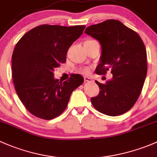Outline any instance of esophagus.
<instances>
[{
  "instance_id": "1",
  "label": "esophagus",
  "mask_w": 157,
  "mask_h": 157,
  "mask_svg": "<svg viewBox=\"0 0 157 157\" xmlns=\"http://www.w3.org/2000/svg\"><path fill=\"white\" fill-rule=\"evenodd\" d=\"M85 82H93L92 78H89V77H85Z\"/></svg>"
}]
</instances>
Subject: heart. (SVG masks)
<instances>
[{"instance_id": "b5f03b06", "label": "heart", "mask_w": 157, "mask_h": 157, "mask_svg": "<svg viewBox=\"0 0 157 157\" xmlns=\"http://www.w3.org/2000/svg\"><path fill=\"white\" fill-rule=\"evenodd\" d=\"M82 72H83V73H88V72H89V69L88 68H83V69H82Z\"/></svg>"}]
</instances>
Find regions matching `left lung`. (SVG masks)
<instances>
[{
  "label": "left lung",
  "instance_id": "obj_1",
  "mask_svg": "<svg viewBox=\"0 0 157 157\" xmlns=\"http://www.w3.org/2000/svg\"><path fill=\"white\" fill-rule=\"evenodd\" d=\"M85 33L99 41L102 48L98 75L111 71L113 78L101 84L92 105L101 113L116 116L128 112L136 103L147 72L144 44L136 32L120 21L108 19L88 26Z\"/></svg>",
  "mask_w": 157,
  "mask_h": 157
}]
</instances>
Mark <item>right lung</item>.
Listing matches in <instances>:
<instances>
[{
    "mask_svg": "<svg viewBox=\"0 0 157 157\" xmlns=\"http://www.w3.org/2000/svg\"><path fill=\"white\" fill-rule=\"evenodd\" d=\"M85 28L41 25L26 32L16 44L13 82L21 102L36 117L50 120L59 116L67 108L72 92L83 83L79 74L59 82L54 78V71L66 62L69 47Z\"/></svg>",
    "mask_w": 157,
    "mask_h": 157,
    "instance_id": "1",
    "label": "right lung"
}]
</instances>
